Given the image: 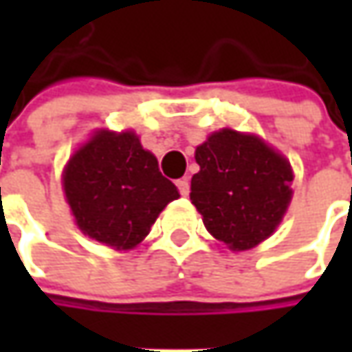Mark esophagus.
Segmentation results:
<instances>
[{"label": "esophagus", "instance_id": "34e87169", "mask_svg": "<svg viewBox=\"0 0 352 352\" xmlns=\"http://www.w3.org/2000/svg\"><path fill=\"white\" fill-rule=\"evenodd\" d=\"M176 186H178V190H180V194H182V196H188V194H190V182H188V178L178 180Z\"/></svg>", "mask_w": 352, "mask_h": 352}]
</instances>
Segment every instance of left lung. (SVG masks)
<instances>
[{
  "mask_svg": "<svg viewBox=\"0 0 352 352\" xmlns=\"http://www.w3.org/2000/svg\"><path fill=\"white\" fill-rule=\"evenodd\" d=\"M190 199L229 249L247 250L274 233L290 204V162L254 135L213 133L196 148Z\"/></svg>",
  "mask_w": 352,
  "mask_h": 352,
  "instance_id": "left-lung-1",
  "label": "left lung"
}]
</instances>
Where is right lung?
Instances as JSON below:
<instances>
[{"label":"right lung","instance_id":"add662e5","mask_svg":"<svg viewBox=\"0 0 352 352\" xmlns=\"http://www.w3.org/2000/svg\"><path fill=\"white\" fill-rule=\"evenodd\" d=\"M64 192L84 235L113 249H133L158 213L180 197L135 133L100 131L70 158Z\"/></svg>","mask_w":352,"mask_h":352}]
</instances>
